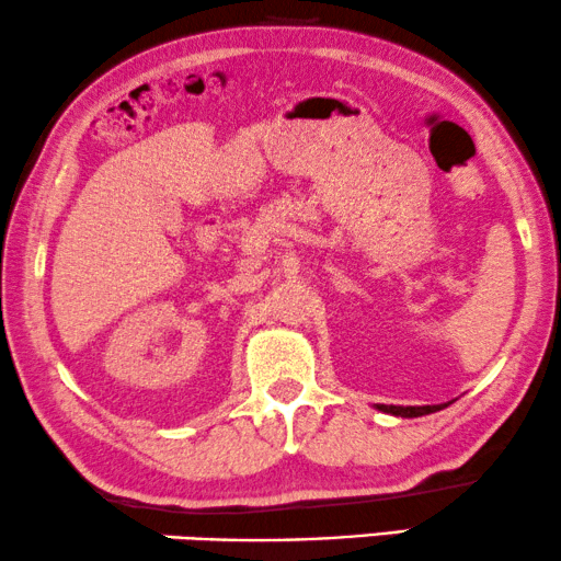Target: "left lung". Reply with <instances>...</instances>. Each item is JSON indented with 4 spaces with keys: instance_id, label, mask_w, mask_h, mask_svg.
Returning a JSON list of instances; mask_svg holds the SVG:
<instances>
[{
    "instance_id": "left-lung-1",
    "label": "left lung",
    "mask_w": 561,
    "mask_h": 561,
    "mask_svg": "<svg viewBox=\"0 0 561 561\" xmlns=\"http://www.w3.org/2000/svg\"><path fill=\"white\" fill-rule=\"evenodd\" d=\"M447 404H430V407H393V404H376L378 412H386V414H393V416H407V420H412V416H424V414H432V412H439V409H445Z\"/></svg>"
}]
</instances>
